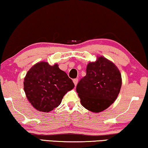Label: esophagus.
Segmentation results:
<instances>
[{
  "label": "esophagus",
  "mask_w": 148,
  "mask_h": 148,
  "mask_svg": "<svg viewBox=\"0 0 148 148\" xmlns=\"http://www.w3.org/2000/svg\"><path fill=\"white\" fill-rule=\"evenodd\" d=\"M73 83H74V84H75V85H77V83H78V79L77 78V79H73Z\"/></svg>",
  "instance_id": "1"
}]
</instances>
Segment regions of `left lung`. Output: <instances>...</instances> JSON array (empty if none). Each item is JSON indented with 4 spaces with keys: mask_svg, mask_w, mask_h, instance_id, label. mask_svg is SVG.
I'll use <instances>...</instances> for the list:
<instances>
[{
    "mask_svg": "<svg viewBox=\"0 0 148 148\" xmlns=\"http://www.w3.org/2000/svg\"><path fill=\"white\" fill-rule=\"evenodd\" d=\"M86 73L79 81L76 91L85 109L101 112L117 99L122 83L121 73L114 63L102 56L88 63Z\"/></svg>",
    "mask_w": 148,
    "mask_h": 148,
    "instance_id": "8db88e82",
    "label": "left lung"
}]
</instances>
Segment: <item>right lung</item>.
I'll use <instances>...</instances> for the list:
<instances>
[{
	"label": "right lung",
	"mask_w": 148,
	"mask_h": 148,
	"mask_svg": "<svg viewBox=\"0 0 148 148\" xmlns=\"http://www.w3.org/2000/svg\"><path fill=\"white\" fill-rule=\"evenodd\" d=\"M75 87L67 73L57 64L40 62L33 66L24 79L28 100L36 110L49 112L61 104L63 96Z\"/></svg>",
	"instance_id": "add662e5"
}]
</instances>
